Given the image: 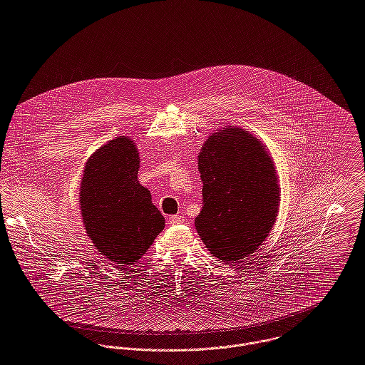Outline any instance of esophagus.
<instances>
[{
  "label": "esophagus",
  "mask_w": 365,
  "mask_h": 365,
  "mask_svg": "<svg viewBox=\"0 0 365 365\" xmlns=\"http://www.w3.org/2000/svg\"><path fill=\"white\" fill-rule=\"evenodd\" d=\"M168 222L171 225H178V224L184 222V218L181 215H171V217H168Z\"/></svg>",
  "instance_id": "obj_1"
}]
</instances>
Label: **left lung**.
Wrapping results in <instances>:
<instances>
[{
  "label": "left lung",
  "mask_w": 365,
  "mask_h": 365,
  "mask_svg": "<svg viewBox=\"0 0 365 365\" xmlns=\"http://www.w3.org/2000/svg\"><path fill=\"white\" fill-rule=\"evenodd\" d=\"M202 210L195 228L208 250L235 264L263 243L279 212L273 160L257 137L225 125L210 134L198 154Z\"/></svg>",
  "instance_id": "obj_1"
}]
</instances>
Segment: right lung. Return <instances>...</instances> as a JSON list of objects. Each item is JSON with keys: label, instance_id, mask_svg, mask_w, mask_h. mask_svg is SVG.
<instances>
[{"label": "right lung", "instance_id": "obj_1", "mask_svg": "<svg viewBox=\"0 0 365 365\" xmlns=\"http://www.w3.org/2000/svg\"><path fill=\"white\" fill-rule=\"evenodd\" d=\"M138 151L120 135L86 161L81 181V212L88 237L109 260L134 264L164 230L165 220L138 180Z\"/></svg>", "mask_w": 365, "mask_h": 365}]
</instances>
